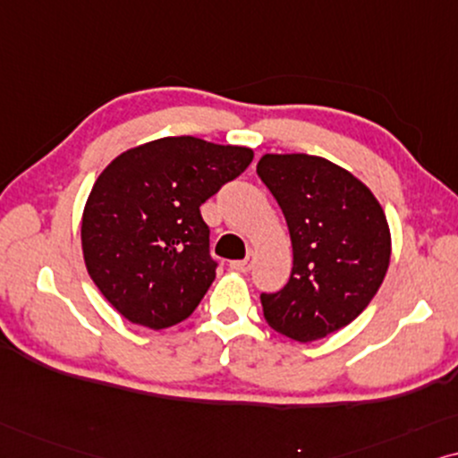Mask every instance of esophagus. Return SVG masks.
I'll use <instances>...</instances> for the list:
<instances>
[{
    "mask_svg": "<svg viewBox=\"0 0 458 458\" xmlns=\"http://www.w3.org/2000/svg\"><path fill=\"white\" fill-rule=\"evenodd\" d=\"M253 259L255 255L253 253H247L245 259H239V261H230V267L236 272H249L253 267Z\"/></svg>",
    "mask_w": 458,
    "mask_h": 458,
    "instance_id": "obj_1",
    "label": "esophagus"
}]
</instances>
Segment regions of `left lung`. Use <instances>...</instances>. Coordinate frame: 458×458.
Listing matches in <instances>:
<instances>
[{
  "label": "left lung",
  "mask_w": 458,
  "mask_h": 458,
  "mask_svg": "<svg viewBox=\"0 0 458 458\" xmlns=\"http://www.w3.org/2000/svg\"><path fill=\"white\" fill-rule=\"evenodd\" d=\"M258 175L289 225L291 278L261 293L264 318L308 344L358 318L386 278L392 236L379 200L344 167L322 157L264 155Z\"/></svg>",
  "instance_id": "obj_1"
}]
</instances>
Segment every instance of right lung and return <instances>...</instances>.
Returning a JSON list of instances; mask_svg holds the SVG:
<instances>
[{
  "instance_id": "right-lung-1",
  "label": "right lung",
  "mask_w": 458,
  "mask_h": 458,
  "mask_svg": "<svg viewBox=\"0 0 458 458\" xmlns=\"http://www.w3.org/2000/svg\"><path fill=\"white\" fill-rule=\"evenodd\" d=\"M251 161L245 146L175 136L125 150L98 175L81 219L83 259L123 318L158 331L194 312L217 267L200 205Z\"/></svg>"
}]
</instances>
